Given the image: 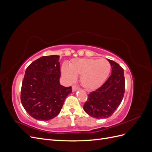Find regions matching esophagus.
Listing matches in <instances>:
<instances>
[{"mask_svg": "<svg viewBox=\"0 0 152 152\" xmlns=\"http://www.w3.org/2000/svg\"><path fill=\"white\" fill-rule=\"evenodd\" d=\"M77 89H79V87H78L77 86L73 85V86H72V91H73V92H75V91H77Z\"/></svg>", "mask_w": 152, "mask_h": 152, "instance_id": "obj_1", "label": "esophagus"}]
</instances>
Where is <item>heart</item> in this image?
Segmentation results:
<instances>
[{
  "label": "heart",
  "mask_w": 152,
  "mask_h": 152,
  "mask_svg": "<svg viewBox=\"0 0 152 152\" xmlns=\"http://www.w3.org/2000/svg\"><path fill=\"white\" fill-rule=\"evenodd\" d=\"M63 76L70 82L80 77V82L85 89L94 91L102 86L107 79L111 71V65L105 59H75L69 65L63 66Z\"/></svg>",
  "instance_id": "heart-1"
}]
</instances>
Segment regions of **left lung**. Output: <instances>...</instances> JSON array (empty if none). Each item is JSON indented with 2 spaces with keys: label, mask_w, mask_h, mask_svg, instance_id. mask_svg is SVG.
I'll return each instance as SVG.
<instances>
[{
  "label": "left lung",
  "mask_w": 152,
  "mask_h": 152,
  "mask_svg": "<svg viewBox=\"0 0 152 152\" xmlns=\"http://www.w3.org/2000/svg\"><path fill=\"white\" fill-rule=\"evenodd\" d=\"M108 60L112 66V75L98 89L91 92L83 107L89 115L96 118L112 116L121 104L125 93L124 69L116 62Z\"/></svg>",
  "instance_id": "obj_1"
}]
</instances>
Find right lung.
<instances>
[{"instance_id":"add662e5","label":"right lung","mask_w":152,"mask_h":152,"mask_svg":"<svg viewBox=\"0 0 152 152\" xmlns=\"http://www.w3.org/2000/svg\"><path fill=\"white\" fill-rule=\"evenodd\" d=\"M59 56H42L27 67L21 91L23 107L36 120L49 121L60 112L72 87L59 83Z\"/></svg>"}]
</instances>
